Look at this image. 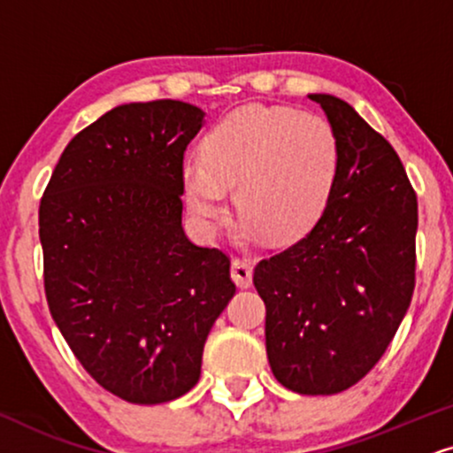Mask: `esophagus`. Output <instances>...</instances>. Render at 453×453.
Listing matches in <instances>:
<instances>
[{
	"mask_svg": "<svg viewBox=\"0 0 453 453\" xmlns=\"http://www.w3.org/2000/svg\"><path fill=\"white\" fill-rule=\"evenodd\" d=\"M231 277L237 283V288H250L252 286V266L245 260H233L231 265Z\"/></svg>",
	"mask_w": 453,
	"mask_h": 453,
	"instance_id": "1",
	"label": "esophagus"
}]
</instances>
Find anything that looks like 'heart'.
I'll list each match as a JSON object with an SVG mask.
<instances>
[{
	"label": "heart",
	"instance_id": "heart-1",
	"mask_svg": "<svg viewBox=\"0 0 453 453\" xmlns=\"http://www.w3.org/2000/svg\"><path fill=\"white\" fill-rule=\"evenodd\" d=\"M340 150L332 126L289 107L245 104L201 141V164L182 167V188L201 231L214 233L237 191L242 237L289 243L319 222L336 187Z\"/></svg>",
	"mask_w": 453,
	"mask_h": 453
}]
</instances>
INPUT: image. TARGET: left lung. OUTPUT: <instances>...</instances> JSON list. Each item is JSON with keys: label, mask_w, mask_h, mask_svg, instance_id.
Masks as SVG:
<instances>
[{"label": "left lung", "mask_w": 453, "mask_h": 453, "mask_svg": "<svg viewBox=\"0 0 453 453\" xmlns=\"http://www.w3.org/2000/svg\"><path fill=\"white\" fill-rule=\"evenodd\" d=\"M309 98L336 134V187L309 235L258 262L254 286L277 380L300 395H336L380 361L410 309L418 201L387 138L344 100Z\"/></svg>", "instance_id": "1"}]
</instances>
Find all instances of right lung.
<instances>
[{
	"mask_svg": "<svg viewBox=\"0 0 453 453\" xmlns=\"http://www.w3.org/2000/svg\"><path fill=\"white\" fill-rule=\"evenodd\" d=\"M205 113L180 100L111 109L60 155L39 205L52 319L100 387L182 397L235 294L231 260L182 228V159Z\"/></svg>",
	"mask_w": 453,
	"mask_h": 453,
	"instance_id": "add662e5",
	"label": "right lung"
}]
</instances>
